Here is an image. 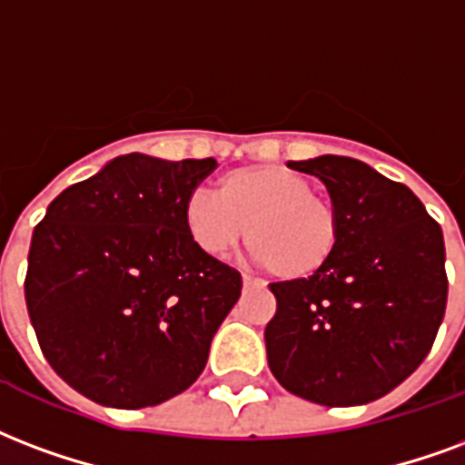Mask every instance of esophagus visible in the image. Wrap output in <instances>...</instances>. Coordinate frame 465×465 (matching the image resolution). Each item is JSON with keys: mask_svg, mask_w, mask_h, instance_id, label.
I'll list each match as a JSON object with an SVG mask.
<instances>
[{"mask_svg": "<svg viewBox=\"0 0 465 465\" xmlns=\"http://www.w3.org/2000/svg\"><path fill=\"white\" fill-rule=\"evenodd\" d=\"M263 281L261 278H253L249 276V273H243V288H263Z\"/></svg>", "mask_w": 465, "mask_h": 465, "instance_id": "34e87169", "label": "esophagus"}]
</instances>
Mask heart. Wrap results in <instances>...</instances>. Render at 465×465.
Here are the masks:
<instances>
[{"mask_svg": "<svg viewBox=\"0 0 465 465\" xmlns=\"http://www.w3.org/2000/svg\"><path fill=\"white\" fill-rule=\"evenodd\" d=\"M184 226L209 256H223L249 232L253 259L283 281L315 276L342 236L338 202L283 164H246L222 174L216 194L184 199Z\"/></svg>", "mask_w": 465, "mask_h": 465, "instance_id": "b5f03b06", "label": "heart"}]
</instances>
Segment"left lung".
Instances as JSON below:
<instances>
[{
    "instance_id": "1",
    "label": "left lung",
    "mask_w": 465,
    "mask_h": 465,
    "mask_svg": "<svg viewBox=\"0 0 465 465\" xmlns=\"http://www.w3.org/2000/svg\"><path fill=\"white\" fill-rule=\"evenodd\" d=\"M315 174L342 212V236L315 276L271 283L268 367L295 397L355 407L390 394L424 362L446 311L441 226L414 192L370 164L322 154Z\"/></svg>"
}]
</instances>
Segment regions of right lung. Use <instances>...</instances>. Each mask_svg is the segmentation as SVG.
I'll return each instance as SVG.
<instances>
[{"label":"right lung","instance_id":"obj_1","mask_svg":"<svg viewBox=\"0 0 465 465\" xmlns=\"http://www.w3.org/2000/svg\"><path fill=\"white\" fill-rule=\"evenodd\" d=\"M216 160L133 153L64 189L31 236L24 281L41 352L103 407L143 409L192 387L242 295V273L184 226Z\"/></svg>","mask_w":465,"mask_h":465}]
</instances>
